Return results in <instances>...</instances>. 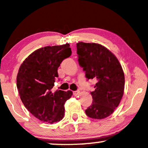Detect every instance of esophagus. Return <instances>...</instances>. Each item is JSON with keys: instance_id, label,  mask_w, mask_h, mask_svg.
<instances>
[{"instance_id": "34e87169", "label": "esophagus", "mask_w": 148, "mask_h": 148, "mask_svg": "<svg viewBox=\"0 0 148 148\" xmlns=\"http://www.w3.org/2000/svg\"><path fill=\"white\" fill-rule=\"evenodd\" d=\"M73 95H74L75 96L77 95L79 93V90H76V91H73Z\"/></svg>"}]
</instances>
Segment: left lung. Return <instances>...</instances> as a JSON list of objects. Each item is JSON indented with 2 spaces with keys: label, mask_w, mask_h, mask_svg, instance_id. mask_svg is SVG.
Segmentation results:
<instances>
[{
  "label": "left lung",
  "mask_w": 148,
  "mask_h": 148,
  "mask_svg": "<svg viewBox=\"0 0 148 148\" xmlns=\"http://www.w3.org/2000/svg\"><path fill=\"white\" fill-rule=\"evenodd\" d=\"M78 63L88 79L96 80L90 92L92 103L85 110L92 119L110 116L119 104L123 95L125 77L119 62L108 49L96 43H77Z\"/></svg>",
  "instance_id": "8db88e82"
}]
</instances>
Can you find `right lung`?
Returning a JSON list of instances; mask_svg holds the SVG:
<instances>
[{
    "mask_svg": "<svg viewBox=\"0 0 148 148\" xmlns=\"http://www.w3.org/2000/svg\"><path fill=\"white\" fill-rule=\"evenodd\" d=\"M69 44L45 47L33 52L18 71L16 85L24 106L34 116L43 122L60 121L64 115V103L72 91L53 92L58 69L62 62L70 57Z\"/></svg>",
    "mask_w": 148,
    "mask_h": 148,
    "instance_id": "obj_1",
    "label": "right lung"
}]
</instances>
